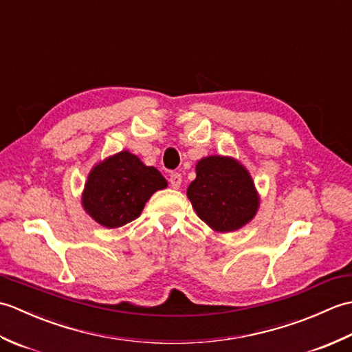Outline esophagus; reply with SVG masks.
Listing matches in <instances>:
<instances>
[{
  "mask_svg": "<svg viewBox=\"0 0 352 352\" xmlns=\"http://www.w3.org/2000/svg\"><path fill=\"white\" fill-rule=\"evenodd\" d=\"M169 183L174 189H178L182 186V174H178V172H172L169 175Z\"/></svg>",
  "mask_w": 352,
  "mask_h": 352,
  "instance_id": "1",
  "label": "esophagus"
}]
</instances>
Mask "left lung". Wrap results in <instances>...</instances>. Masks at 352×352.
I'll return each instance as SVG.
<instances>
[{"mask_svg":"<svg viewBox=\"0 0 352 352\" xmlns=\"http://www.w3.org/2000/svg\"><path fill=\"white\" fill-rule=\"evenodd\" d=\"M197 178L188 198L201 221L218 233L246 226L260 204L254 182L243 164L231 157L210 155L197 163Z\"/></svg>","mask_w":352,"mask_h":352,"instance_id":"8db88e82","label":"left lung"}]
</instances>
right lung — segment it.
I'll return each instance as SVG.
<instances>
[{"mask_svg":"<svg viewBox=\"0 0 352 352\" xmlns=\"http://www.w3.org/2000/svg\"><path fill=\"white\" fill-rule=\"evenodd\" d=\"M166 186L154 166H145L138 155L121 151L94 166L81 201L96 222L118 228L139 218L153 193Z\"/></svg>","mask_w":352,"mask_h":352,"instance_id":"right-lung-1","label":"right lung"}]
</instances>
